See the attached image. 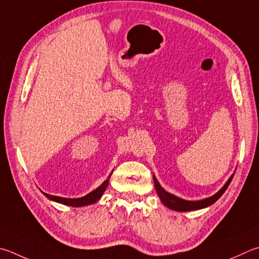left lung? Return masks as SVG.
<instances>
[{"label":"left lung","instance_id":"1","mask_svg":"<svg viewBox=\"0 0 259 259\" xmlns=\"http://www.w3.org/2000/svg\"><path fill=\"white\" fill-rule=\"evenodd\" d=\"M233 175L229 178V180L225 182V185L221 188V189L216 192L215 195L211 197H208V198L201 199V200H197V201H190V200H185L179 198V197L170 194V192L165 191L162 188V186L159 185L158 181L156 180L155 176H153L154 179V185H155V189H156L157 195L161 199L162 203L172 210H177V211H189V210H196V209H201L205 207H208L211 204H214L216 200H218L221 196L224 194V191L227 190V188L229 187L230 182L232 181Z\"/></svg>","mask_w":259,"mask_h":259}]
</instances>
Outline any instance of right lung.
<instances>
[{
	"label": "right lung",
	"mask_w": 259,
	"mask_h": 259,
	"mask_svg": "<svg viewBox=\"0 0 259 259\" xmlns=\"http://www.w3.org/2000/svg\"><path fill=\"white\" fill-rule=\"evenodd\" d=\"M112 175V173H111ZM110 175V177H111ZM110 177L106 179V180L102 183V185L96 188L95 190H93L92 192H89L88 195L80 197V198H64V197H58V196H52L49 194H43L48 197L49 199L56 201V203L63 204V205H68V206H72V207H81V206H86V205H91L96 203V201L101 198L102 195L104 194V191L106 190L107 186H109V180Z\"/></svg>",
	"instance_id": "add662e5"
}]
</instances>
